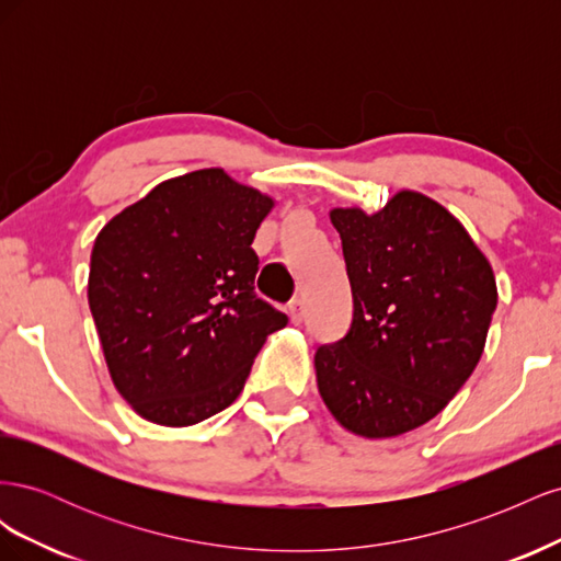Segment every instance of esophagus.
Masks as SVG:
<instances>
[{
	"mask_svg": "<svg viewBox=\"0 0 561 561\" xmlns=\"http://www.w3.org/2000/svg\"><path fill=\"white\" fill-rule=\"evenodd\" d=\"M287 313H290V320L295 322V325H299V322L304 320V304H301V299H293L290 304H287Z\"/></svg>",
	"mask_w": 561,
	"mask_h": 561,
	"instance_id": "esophagus-1",
	"label": "esophagus"
}]
</instances>
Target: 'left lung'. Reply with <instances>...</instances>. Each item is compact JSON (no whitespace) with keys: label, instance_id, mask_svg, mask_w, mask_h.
Listing matches in <instances>:
<instances>
[{"label":"left lung","instance_id":"obj_1","mask_svg":"<svg viewBox=\"0 0 561 561\" xmlns=\"http://www.w3.org/2000/svg\"><path fill=\"white\" fill-rule=\"evenodd\" d=\"M353 295L344 339L316 351L332 416L369 439L410 433L445 410L478 367L496 278L458 219L419 192L367 215L330 213Z\"/></svg>","mask_w":561,"mask_h":561}]
</instances>
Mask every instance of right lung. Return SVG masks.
Listing matches in <instances>:
<instances>
[{"label": "right lung", "instance_id": "right-lung-1", "mask_svg": "<svg viewBox=\"0 0 561 561\" xmlns=\"http://www.w3.org/2000/svg\"><path fill=\"white\" fill-rule=\"evenodd\" d=\"M271 208L206 168L157 184L98 233L89 307L112 381L142 419L180 428L227 410L287 325L254 295L250 245Z\"/></svg>", "mask_w": 561, "mask_h": 561}]
</instances>
